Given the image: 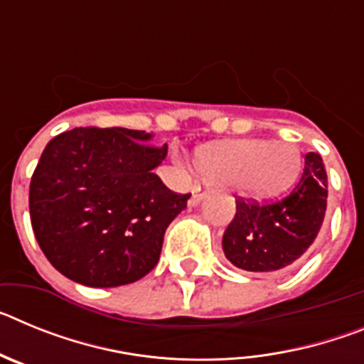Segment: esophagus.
Returning a JSON list of instances; mask_svg holds the SVG:
<instances>
[{
  "instance_id": "esophagus-1",
  "label": "esophagus",
  "mask_w": 364,
  "mask_h": 364,
  "mask_svg": "<svg viewBox=\"0 0 364 364\" xmlns=\"http://www.w3.org/2000/svg\"><path fill=\"white\" fill-rule=\"evenodd\" d=\"M208 191H210V184H208V182H197V184H195V188H193V195H191V198H189V205H191V208H195V205L200 204L202 198H204V195Z\"/></svg>"
}]
</instances>
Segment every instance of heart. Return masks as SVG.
Listing matches in <instances>:
<instances>
[{"mask_svg": "<svg viewBox=\"0 0 364 364\" xmlns=\"http://www.w3.org/2000/svg\"><path fill=\"white\" fill-rule=\"evenodd\" d=\"M198 167L210 182L239 188L253 200H268L294 186L301 171V153L290 142L239 140L202 149Z\"/></svg>", "mask_w": 364, "mask_h": 364, "instance_id": "obj_1", "label": "heart"}]
</instances>
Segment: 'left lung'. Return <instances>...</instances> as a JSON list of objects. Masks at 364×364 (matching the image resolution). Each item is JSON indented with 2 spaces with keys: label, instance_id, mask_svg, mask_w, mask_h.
Instances as JSON below:
<instances>
[{
  "label": "left lung",
  "instance_id": "1",
  "mask_svg": "<svg viewBox=\"0 0 364 364\" xmlns=\"http://www.w3.org/2000/svg\"><path fill=\"white\" fill-rule=\"evenodd\" d=\"M328 180L319 153L304 156V173L294 191L275 204L237 202V213L222 237L231 264L246 272H275L294 264L323 226Z\"/></svg>",
  "mask_w": 364,
  "mask_h": 364
}]
</instances>
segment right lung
<instances>
[{"mask_svg":"<svg viewBox=\"0 0 364 364\" xmlns=\"http://www.w3.org/2000/svg\"><path fill=\"white\" fill-rule=\"evenodd\" d=\"M153 133L76 127L41 153L28 191L32 230L50 264L91 288L136 282L156 266L164 233L188 205L153 169Z\"/></svg>","mask_w":364,"mask_h":364,"instance_id":"obj_1","label":"right lung"}]
</instances>
